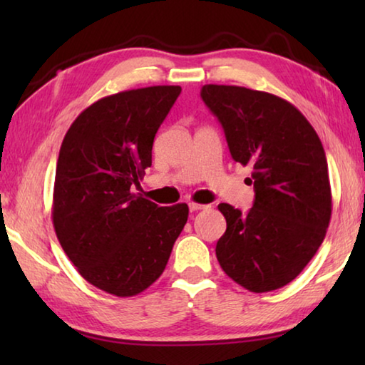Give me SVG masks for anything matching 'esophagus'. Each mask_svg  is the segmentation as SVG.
Returning a JSON list of instances; mask_svg holds the SVG:
<instances>
[{
	"label": "esophagus",
	"instance_id": "1",
	"mask_svg": "<svg viewBox=\"0 0 365 365\" xmlns=\"http://www.w3.org/2000/svg\"><path fill=\"white\" fill-rule=\"evenodd\" d=\"M188 207H190V211L193 212V211H201V209H207L209 206H206V205H197V202H188Z\"/></svg>",
	"mask_w": 365,
	"mask_h": 365
}]
</instances>
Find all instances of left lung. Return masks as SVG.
Returning <instances> with one entry per match:
<instances>
[{
	"label": "left lung",
	"mask_w": 365,
	"mask_h": 365,
	"mask_svg": "<svg viewBox=\"0 0 365 365\" xmlns=\"http://www.w3.org/2000/svg\"><path fill=\"white\" fill-rule=\"evenodd\" d=\"M201 98L225 132L232 158L252 168L255 205L219 211L227 230L220 267L252 293L288 285L322 245L331 217L329 165L319 135L292 103L267 91L205 85Z\"/></svg>",
	"instance_id": "obj_1"
}]
</instances>
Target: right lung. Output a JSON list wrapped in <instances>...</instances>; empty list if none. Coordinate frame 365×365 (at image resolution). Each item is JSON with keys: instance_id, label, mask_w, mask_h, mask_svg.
<instances>
[{"instance_id": "obj_1", "label": "right lung", "mask_w": 365, "mask_h": 365, "mask_svg": "<svg viewBox=\"0 0 365 365\" xmlns=\"http://www.w3.org/2000/svg\"><path fill=\"white\" fill-rule=\"evenodd\" d=\"M180 91L158 85L104 96L78 114L61 145L54 232L78 274L119 298L159 279L188 220L185 202L159 207L132 193Z\"/></svg>"}]
</instances>
